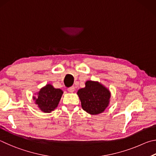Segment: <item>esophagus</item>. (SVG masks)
<instances>
[{
    "instance_id": "esophagus-1",
    "label": "esophagus",
    "mask_w": 156,
    "mask_h": 156,
    "mask_svg": "<svg viewBox=\"0 0 156 156\" xmlns=\"http://www.w3.org/2000/svg\"><path fill=\"white\" fill-rule=\"evenodd\" d=\"M68 91L69 92H71V93H73V92L75 91V87L74 86H71L70 88H68Z\"/></svg>"
}]
</instances>
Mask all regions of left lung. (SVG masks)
Segmentation results:
<instances>
[{
	"label": "left lung",
	"mask_w": 156,
	"mask_h": 156,
	"mask_svg": "<svg viewBox=\"0 0 156 156\" xmlns=\"http://www.w3.org/2000/svg\"><path fill=\"white\" fill-rule=\"evenodd\" d=\"M76 94L81 101V108L91 115L103 113L110 105V90L97 81H87L85 87L78 90Z\"/></svg>",
	"instance_id": "1"
}]
</instances>
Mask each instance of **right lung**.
I'll list each match as a JSON object with an SVG mask.
<instances>
[{
  "label": "right lung",
  "mask_w": 156,
  "mask_h": 156,
  "mask_svg": "<svg viewBox=\"0 0 156 156\" xmlns=\"http://www.w3.org/2000/svg\"><path fill=\"white\" fill-rule=\"evenodd\" d=\"M64 93L61 89L55 88L51 83L46 84L33 96L35 104L44 113H51L57 108Z\"/></svg>",
  "instance_id": "right-lung-1"
}]
</instances>
